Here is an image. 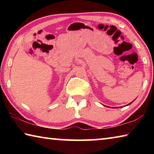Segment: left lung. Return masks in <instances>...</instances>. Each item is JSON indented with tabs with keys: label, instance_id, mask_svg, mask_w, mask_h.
<instances>
[{
	"label": "left lung",
	"instance_id": "1",
	"mask_svg": "<svg viewBox=\"0 0 154 154\" xmlns=\"http://www.w3.org/2000/svg\"><path fill=\"white\" fill-rule=\"evenodd\" d=\"M134 100H133V101H134ZM133 101H132V102H133ZM132 102H131V103H129V104H128V105H130V104H131V103H132Z\"/></svg>",
	"mask_w": 154,
	"mask_h": 154
}]
</instances>
